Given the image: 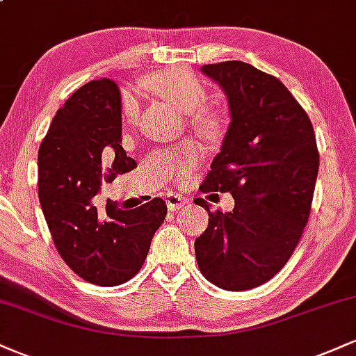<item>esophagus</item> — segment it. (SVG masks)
Wrapping results in <instances>:
<instances>
[{
    "instance_id": "34e87169",
    "label": "esophagus",
    "mask_w": 356,
    "mask_h": 356,
    "mask_svg": "<svg viewBox=\"0 0 356 356\" xmlns=\"http://www.w3.org/2000/svg\"><path fill=\"white\" fill-rule=\"evenodd\" d=\"M165 202H167V207H169L170 211H179L187 204V197L177 194V192H169V194L165 195Z\"/></svg>"
}]
</instances>
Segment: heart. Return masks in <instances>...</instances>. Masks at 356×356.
<instances>
[{
  "label": "heart",
  "instance_id": "obj_1",
  "mask_svg": "<svg viewBox=\"0 0 356 356\" xmlns=\"http://www.w3.org/2000/svg\"><path fill=\"white\" fill-rule=\"evenodd\" d=\"M142 88L147 93L175 105L186 113L187 125L195 136L207 142H218L226 134V117L218 107L207 104L209 92L199 76L184 68H165L142 79ZM122 118L127 125H136L138 118V102L134 93L124 92L120 105ZM202 159V150L195 142L186 140L170 150H162L154 157L174 172L181 181H189L194 169Z\"/></svg>",
  "mask_w": 356,
  "mask_h": 356
}]
</instances>
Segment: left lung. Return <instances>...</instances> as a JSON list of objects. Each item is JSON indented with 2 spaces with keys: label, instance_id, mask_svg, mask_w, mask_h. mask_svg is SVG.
Listing matches in <instances>:
<instances>
[{
  "label": "left lung",
  "instance_id": "obj_1",
  "mask_svg": "<svg viewBox=\"0 0 356 356\" xmlns=\"http://www.w3.org/2000/svg\"><path fill=\"white\" fill-rule=\"evenodd\" d=\"M227 97L231 124L201 192H231L234 209L211 212L195 239L212 284L246 291L283 269L308 222L320 154L309 117L276 76L244 61L204 65Z\"/></svg>",
  "mask_w": 356,
  "mask_h": 356
}]
</instances>
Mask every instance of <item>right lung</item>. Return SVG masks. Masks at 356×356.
<instances>
[{
  "instance_id": "right-lung-1",
  "label": "right lung",
  "mask_w": 356,
  "mask_h": 356,
  "mask_svg": "<svg viewBox=\"0 0 356 356\" xmlns=\"http://www.w3.org/2000/svg\"><path fill=\"white\" fill-rule=\"evenodd\" d=\"M120 92L112 80L85 83L65 102L38 150V197L60 256L81 280L118 286L140 271L167 206L161 197L100 212L104 179L137 167L122 142Z\"/></svg>"
}]
</instances>
